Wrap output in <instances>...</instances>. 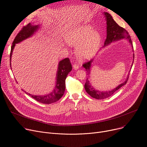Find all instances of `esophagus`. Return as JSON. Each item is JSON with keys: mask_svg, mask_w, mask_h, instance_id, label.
<instances>
[{"mask_svg": "<svg viewBox=\"0 0 147 147\" xmlns=\"http://www.w3.org/2000/svg\"><path fill=\"white\" fill-rule=\"evenodd\" d=\"M73 68H74V69H78L79 68V65L77 64H74L73 65Z\"/></svg>", "mask_w": 147, "mask_h": 147, "instance_id": "1", "label": "esophagus"}]
</instances>
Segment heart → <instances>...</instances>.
I'll return each instance as SVG.
<instances>
[{
	"instance_id": "1",
	"label": "heart",
	"mask_w": 147,
	"mask_h": 147,
	"mask_svg": "<svg viewBox=\"0 0 147 147\" xmlns=\"http://www.w3.org/2000/svg\"><path fill=\"white\" fill-rule=\"evenodd\" d=\"M101 37L99 32L94 31L89 25L76 28L69 33L67 42L71 46H78L76 53L81 60H88L93 57L98 51Z\"/></svg>"
}]
</instances>
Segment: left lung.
<instances>
[{
    "instance_id": "1",
    "label": "left lung",
    "mask_w": 147,
    "mask_h": 147,
    "mask_svg": "<svg viewBox=\"0 0 147 147\" xmlns=\"http://www.w3.org/2000/svg\"><path fill=\"white\" fill-rule=\"evenodd\" d=\"M104 14L105 15V17L107 21V38L104 42V47L113 42L120 40L121 38H126V39H127L130 44L131 45V46H132L133 51H134L132 42L130 38V35L129 34V33L124 28L119 26L117 24L116 22L114 20L112 16L110 13H109L108 12H104ZM133 56L134 58V54L133 55ZM93 60L94 59H92L90 61L87 62V63L83 64V67L86 69V74H87L86 75L88 76L89 78L90 75V68H91V63L93 62ZM133 63H134V60H133L132 66L133 65ZM89 78H87L85 84H84V89H85L86 92L92 98L97 99H102L110 97V96L113 95V94H114L117 90H119L120 88H121L123 85L126 84L129 79V75H127V78H126V80L124 82L119 84V85L115 88L111 90H107V91H101L94 88V87L91 85Z\"/></svg>"
}]
</instances>
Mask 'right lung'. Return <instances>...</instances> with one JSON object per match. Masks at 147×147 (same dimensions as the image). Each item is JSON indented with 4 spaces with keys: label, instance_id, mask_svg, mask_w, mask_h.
<instances>
[{
    "label": "right lung",
    "instance_id": "obj_1",
    "mask_svg": "<svg viewBox=\"0 0 147 147\" xmlns=\"http://www.w3.org/2000/svg\"><path fill=\"white\" fill-rule=\"evenodd\" d=\"M40 28L38 25L34 26L31 24L30 23L28 24L27 26H24L20 32L18 33V34L14 38L13 41L12 45L11 46V50L10 53V66L11 65V57L13 52V49L15 46V44L18 43L26 38L32 36L33 34H34L36 31ZM72 70V66L69 58H67L59 62L58 71L56 76V85L54 89L50 92L49 94H46L45 95H33L24 90L26 94L32 96L36 101L38 102L45 104H50L53 102H55L63 96L64 93L65 89V79L68 73Z\"/></svg>",
    "mask_w": 147,
    "mask_h": 147
}]
</instances>
